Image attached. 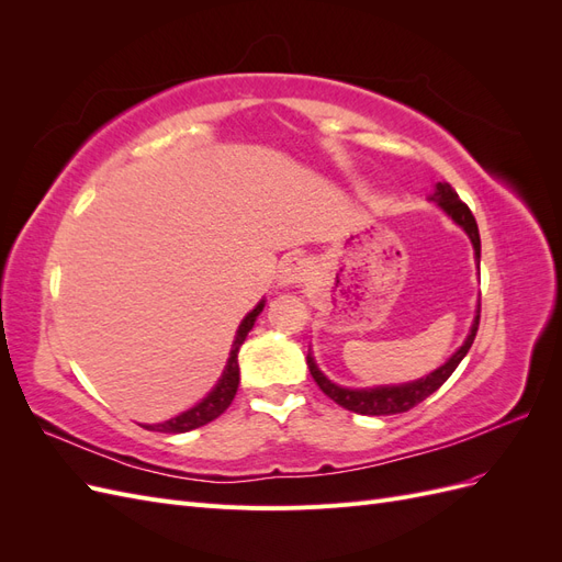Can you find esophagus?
Here are the masks:
<instances>
[{"mask_svg":"<svg viewBox=\"0 0 562 562\" xmlns=\"http://www.w3.org/2000/svg\"><path fill=\"white\" fill-rule=\"evenodd\" d=\"M310 271H312L310 258H304L300 252H288L279 265L277 279L281 285H297L310 277Z\"/></svg>","mask_w":562,"mask_h":562,"instance_id":"esophagus-1","label":"esophagus"}]
</instances>
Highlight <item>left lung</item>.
<instances>
[{"label": "left lung", "mask_w": 562, "mask_h": 562, "mask_svg": "<svg viewBox=\"0 0 562 562\" xmlns=\"http://www.w3.org/2000/svg\"><path fill=\"white\" fill-rule=\"evenodd\" d=\"M431 199L454 220L459 227L469 234V239L475 250V258H479V262H481V234H479V225H475V217H473L471 209L457 196V192L448 182H438ZM479 323H481V307H479V314H475V321H473L467 342L452 353V359L446 366L434 370L431 375L422 378L417 382H411V384L375 386V389H345V386L333 384L328 378H323V372L316 368L312 353H307V366H310L314 382L318 384L323 394L333 398L337 405L347 407V411L359 413V415H398V413L413 411V407L419 405L424 398H429L434 391L452 375L454 368L462 363L467 351L471 349L475 333H479Z\"/></svg>", "instance_id": "8db88e82"}]
</instances>
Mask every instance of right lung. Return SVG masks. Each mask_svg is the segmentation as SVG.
<instances>
[{
    "mask_svg": "<svg viewBox=\"0 0 562 562\" xmlns=\"http://www.w3.org/2000/svg\"><path fill=\"white\" fill-rule=\"evenodd\" d=\"M262 307H265V302H260L258 307H255L241 321L239 330H236V339H234V347H232V353H229L227 368L223 372V380L217 382V386L211 391V394L203 398L199 405H194L192 411H187V413H182V415H178L173 419H168L164 424H147L145 429L161 431V434H184V431H192V429L203 427V424L217 419L220 415L227 411L229 403L236 396V389H239V356H236V353H239L244 339L250 333V328L255 326V318H258Z\"/></svg>",
    "mask_w": 562,
    "mask_h": 562,
    "instance_id": "1",
    "label": "right lung"
}]
</instances>
